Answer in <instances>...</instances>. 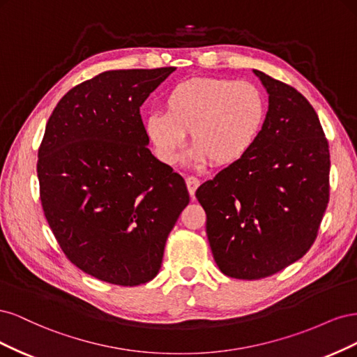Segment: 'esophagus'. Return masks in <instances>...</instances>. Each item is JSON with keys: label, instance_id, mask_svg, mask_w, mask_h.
I'll use <instances>...</instances> for the list:
<instances>
[{"label": "esophagus", "instance_id": "1", "mask_svg": "<svg viewBox=\"0 0 357 357\" xmlns=\"http://www.w3.org/2000/svg\"><path fill=\"white\" fill-rule=\"evenodd\" d=\"M199 183L201 181L197 177H193V176H189L186 178V186H188V190H189V195L192 198H195V192H197V189L199 186Z\"/></svg>", "mask_w": 357, "mask_h": 357}]
</instances>
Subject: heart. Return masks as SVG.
Returning a JSON list of instances; mask_svg holds the SVG:
<instances>
[{"label":"heart","mask_w":357,"mask_h":357,"mask_svg":"<svg viewBox=\"0 0 357 357\" xmlns=\"http://www.w3.org/2000/svg\"><path fill=\"white\" fill-rule=\"evenodd\" d=\"M164 107L165 112L146 117L144 131L155 155L167 165L178 160L189 132L195 144L189 153L193 164H235L255 147L268 112L256 84L211 77L172 86Z\"/></svg>","instance_id":"b5f03b06"}]
</instances>
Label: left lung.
Wrapping results in <instances>:
<instances>
[{"mask_svg": "<svg viewBox=\"0 0 357 357\" xmlns=\"http://www.w3.org/2000/svg\"><path fill=\"white\" fill-rule=\"evenodd\" d=\"M253 73L269 95L262 132L197 190L214 261L241 280L273 275L304 256L329 202V146L317 113L295 88Z\"/></svg>", "mask_w": 357, "mask_h": 357, "instance_id": "1", "label": "left lung"}]
</instances>
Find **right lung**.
I'll return each instance as SVG.
<instances>
[{"label":"right lung","instance_id":"add662e5","mask_svg":"<svg viewBox=\"0 0 357 357\" xmlns=\"http://www.w3.org/2000/svg\"><path fill=\"white\" fill-rule=\"evenodd\" d=\"M174 67L113 70L62 96L38 149L40 199L62 252L83 273L138 286L160 269L189 193L147 149L139 107Z\"/></svg>","mask_w":357,"mask_h":357}]
</instances>
